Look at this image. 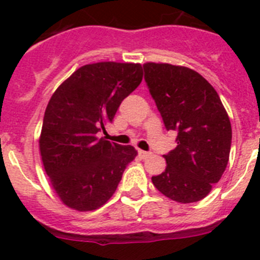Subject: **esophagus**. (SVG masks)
<instances>
[{
	"label": "esophagus",
	"mask_w": 260,
	"mask_h": 260,
	"mask_svg": "<svg viewBox=\"0 0 260 260\" xmlns=\"http://www.w3.org/2000/svg\"><path fill=\"white\" fill-rule=\"evenodd\" d=\"M150 155H151V152H146V151H143V150H138V156H139L141 158H146V157H148Z\"/></svg>",
	"instance_id": "34e87169"
}]
</instances>
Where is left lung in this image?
Masks as SVG:
<instances>
[{"label": "left lung", "instance_id": "1", "mask_svg": "<svg viewBox=\"0 0 260 260\" xmlns=\"http://www.w3.org/2000/svg\"><path fill=\"white\" fill-rule=\"evenodd\" d=\"M144 79L177 147L164 155L167 168L152 177L158 191L178 203L206 198L229 161L232 126L216 89L185 66L146 62Z\"/></svg>", "mask_w": 260, "mask_h": 260}]
</instances>
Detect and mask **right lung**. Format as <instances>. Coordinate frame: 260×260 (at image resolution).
I'll return each mask as SVG.
<instances>
[{
	"label": "right lung",
	"instance_id": "right-lung-1",
	"mask_svg": "<svg viewBox=\"0 0 260 260\" xmlns=\"http://www.w3.org/2000/svg\"><path fill=\"white\" fill-rule=\"evenodd\" d=\"M142 79L141 63L96 62L75 70L50 98L39 148L50 185L66 207L98 210L116 191L137 150L98 133Z\"/></svg>",
	"mask_w": 260,
	"mask_h": 260
}]
</instances>
